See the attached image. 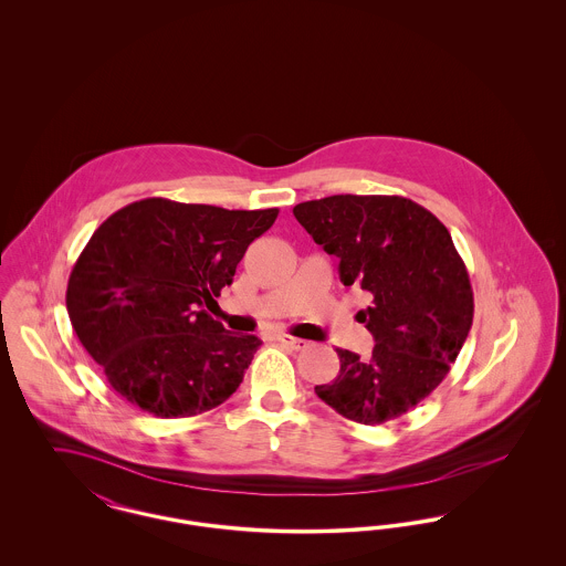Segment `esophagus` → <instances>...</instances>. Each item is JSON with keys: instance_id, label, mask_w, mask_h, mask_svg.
I'll return each mask as SVG.
<instances>
[{"instance_id": "esophagus-1", "label": "esophagus", "mask_w": 566, "mask_h": 566, "mask_svg": "<svg viewBox=\"0 0 566 566\" xmlns=\"http://www.w3.org/2000/svg\"><path fill=\"white\" fill-rule=\"evenodd\" d=\"M277 342H280L282 346H286V348H293V350H305V348L310 346V342L298 339V337H293V335H286V333L277 335Z\"/></svg>"}]
</instances>
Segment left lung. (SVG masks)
<instances>
[{"label": "left lung", "instance_id": "8db88e82", "mask_svg": "<svg viewBox=\"0 0 566 566\" xmlns=\"http://www.w3.org/2000/svg\"><path fill=\"white\" fill-rule=\"evenodd\" d=\"M301 227L339 259V277L371 303L358 312L376 346L339 350V376L316 395L344 418L384 424L448 376L471 324L473 291L450 231L397 195H333L293 208Z\"/></svg>", "mask_w": 566, "mask_h": 566}]
</instances>
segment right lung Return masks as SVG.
I'll use <instances>...</instances> for the list:
<instances>
[{"mask_svg":"<svg viewBox=\"0 0 566 566\" xmlns=\"http://www.w3.org/2000/svg\"><path fill=\"white\" fill-rule=\"evenodd\" d=\"M277 218L150 197L114 212L84 245L67 314L109 386L157 418L224 403L263 344L203 305L233 282L248 245Z\"/></svg>","mask_w":566,"mask_h":566,"instance_id":"add662e5","label":"right lung"}]
</instances>
